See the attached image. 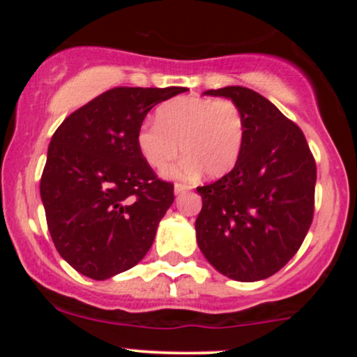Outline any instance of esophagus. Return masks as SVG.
<instances>
[{"mask_svg":"<svg viewBox=\"0 0 357 357\" xmlns=\"http://www.w3.org/2000/svg\"><path fill=\"white\" fill-rule=\"evenodd\" d=\"M188 190H191V186H188V184H181V183L174 184V195L176 196L183 195V192H186Z\"/></svg>","mask_w":357,"mask_h":357,"instance_id":"34e87169","label":"esophagus"}]
</instances>
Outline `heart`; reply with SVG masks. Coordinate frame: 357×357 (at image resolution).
Returning a JSON list of instances; mask_svg holds the SVG:
<instances>
[{
    "label": "heart",
    "mask_w": 357,
    "mask_h": 357,
    "mask_svg": "<svg viewBox=\"0 0 357 357\" xmlns=\"http://www.w3.org/2000/svg\"><path fill=\"white\" fill-rule=\"evenodd\" d=\"M142 159L154 169H165L181 153L186 155L169 176L186 178L204 171L208 178L230 173L243 146V117L230 100L179 97L162 104L155 124L137 130Z\"/></svg>",
    "instance_id": "heart-1"
}]
</instances>
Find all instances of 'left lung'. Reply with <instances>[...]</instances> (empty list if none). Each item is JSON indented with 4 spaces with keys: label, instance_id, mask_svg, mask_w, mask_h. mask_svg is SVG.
I'll return each mask as SVG.
<instances>
[{
    "label": "left lung",
    "instance_id": "8db88e82",
    "mask_svg": "<svg viewBox=\"0 0 357 357\" xmlns=\"http://www.w3.org/2000/svg\"><path fill=\"white\" fill-rule=\"evenodd\" d=\"M203 96L240 109L243 146L230 173L196 188L203 199L196 241L221 275L264 280L296 255L309 231L315 161L302 130L260 93L230 85Z\"/></svg>",
    "mask_w": 357,
    "mask_h": 357
}]
</instances>
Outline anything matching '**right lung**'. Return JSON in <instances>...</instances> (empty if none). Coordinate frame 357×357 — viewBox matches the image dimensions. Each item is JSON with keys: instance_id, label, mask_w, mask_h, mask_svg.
Returning <instances> with one entry per match:
<instances>
[{"instance_id": "obj_1", "label": "right lung", "mask_w": 357, "mask_h": 357, "mask_svg": "<svg viewBox=\"0 0 357 357\" xmlns=\"http://www.w3.org/2000/svg\"><path fill=\"white\" fill-rule=\"evenodd\" d=\"M184 87H117L70 114L53 134L40 196L55 248L82 275L105 280L137 265L174 202L136 136L147 112Z\"/></svg>"}]
</instances>
